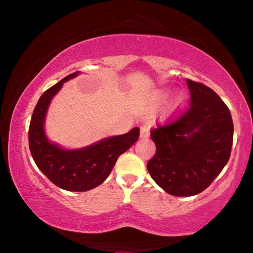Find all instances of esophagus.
<instances>
[{"label":"esophagus","instance_id":"1","mask_svg":"<svg viewBox=\"0 0 253 253\" xmlns=\"http://www.w3.org/2000/svg\"><path fill=\"white\" fill-rule=\"evenodd\" d=\"M149 135H151V126H149V124H145L140 127L139 137L140 138H146V137H149Z\"/></svg>","mask_w":253,"mask_h":253}]
</instances>
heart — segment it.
I'll return each instance as SVG.
<instances>
[{"label": "heart", "mask_w": 253, "mask_h": 253, "mask_svg": "<svg viewBox=\"0 0 253 253\" xmlns=\"http://www.w3.org/2000/svg\"><path fill=\"white\" fill-rule=\"evenodd\" d=\"M166 96H168V92H165V91H157L155 93V99L156 100H163V99H165ZM183 101H184V95H183V93H177V95L175 96L174 99H173V106L174 107H178L179 105H182Z\"/></svg>", "instance_id": "heart-1"}]
</instances>
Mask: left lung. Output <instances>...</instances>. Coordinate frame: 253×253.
<instances>
[{
    "label": "left lung",
    "instance_id": "8db88e82",
    "mask_svg": "<svg viewBox=\"0 0 253 253\" xmlns=\"http://www.w3.org/2000/svg\"><path fill=\"white\" fill-rule=\"evenodd\" d=\"M190 108L177 121L151 131L156 153L147 164L151 177L166 193H201L228 163L233 122L228 107L211 88L186 79Z\"/></svg>",
    "mask_w": 253,
    "mask_h": 253
}]
</instances>
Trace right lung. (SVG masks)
<instances>
[{"label": "right lung", "instance_id": "obj_1", "mask_svg": "<svg viewBox=\"0 0 253 253\" xmlns=\"http://www.w3.org/2000/svg\"><path fill=\"white\" fill-rule=\"evenodd\" d=\"M79 74L77 71L67 76L40 97L29 127V147L38 169L54 185L71 192L89 191L104 183L117 158L139 137V128L134 127L126 134L106 137L81 148H65L51 142L44 129L51 100L63 84Z\"/></svg>", "mask_w": 253, "mask_h": 253}]
</instances>
